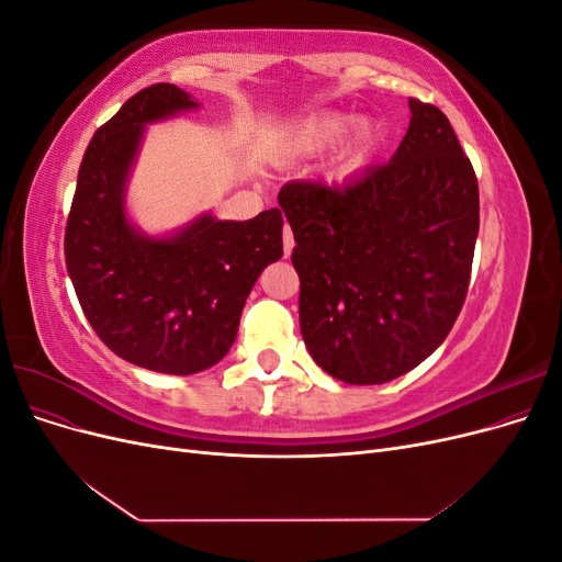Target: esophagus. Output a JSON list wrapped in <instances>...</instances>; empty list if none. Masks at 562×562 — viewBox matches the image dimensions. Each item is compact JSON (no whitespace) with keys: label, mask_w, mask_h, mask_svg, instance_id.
I'll return each mask as SVG.
<instances>
[{"label":"esophagus","mask_w":562,"mask_h":562,"mask_svg":"<svg viewBox=\"0 0 562 562\" xmlns=\"http://www.w3.org/2000/svg\"><path fill=\"white\" fill-rule=\"evenodd\" d=\"M293 246H295V239H293V232H291V227H283V255L288 258V255H291V250H293Z\"/></svg>","instance_id":"obj_1"}]
</instances>
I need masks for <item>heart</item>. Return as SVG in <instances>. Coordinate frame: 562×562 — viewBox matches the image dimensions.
<instances>
[{
	"label": "heart",
	"mask_w": 562,
	"mask_h": 562,
	"mask_svg": "<svg viewBox=\"0 0 562 562\" xmlns=\"http://www.w3.org/2000/svg\"><path fill=\"white\" fill-rule=\"evenodd\" d=\"M353 119L349 114H326L318 116L310 124H302L300 128L291 131L279 145L281 159H300V157H316L321 151L335 147L345 138L347 131L351 128ZM378 145V126L372 122H359L347 140L345 151V166L359 168L370 157L372 147Z\"/></svg>",
	"instance_id": "1"
}]
</instances>
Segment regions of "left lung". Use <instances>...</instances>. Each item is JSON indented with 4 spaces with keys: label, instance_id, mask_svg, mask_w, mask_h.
<instances>
[{
    "label": "left lung",
    "instance_id": "left-lung-1",
    "mask_svg": "<svg viewBox=\"0 0 562 562\" xmlns=\"http://www.w3.org/2000/svg\"><path fill=\"white\" fill-rule=\"evenodd\" d=\"M389 164L339 187L295 180L291 223L300 330L316 366L384 384L431 356L462 312L481 223L479 180L448 116L411 98Z\"/></svg>",
    "mask_w": 562,
    "mask_h": 562
}]
</instances>
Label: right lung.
Instances as JSON below:
<instances>
[{"instance_id": "add662e5", "label": "right lung", "mask_w": 562, "mask_h": 562, "mask_svg": "<svg viewBox=\"0 0 562 562\" xmlns=\"http://www.w3.org/2000/svg\"><path fill=\"white\" fill-rule=\"evenodd\" d=\"M196 108L173 83L128 98L87 147L65 227L67 274L91 328L124 361L166 375L223 361L255 281L283 255L279 209L244 223L201 213L166 236L128 220L126 184L147 124Z\"/></svg>"}]
</instances>
